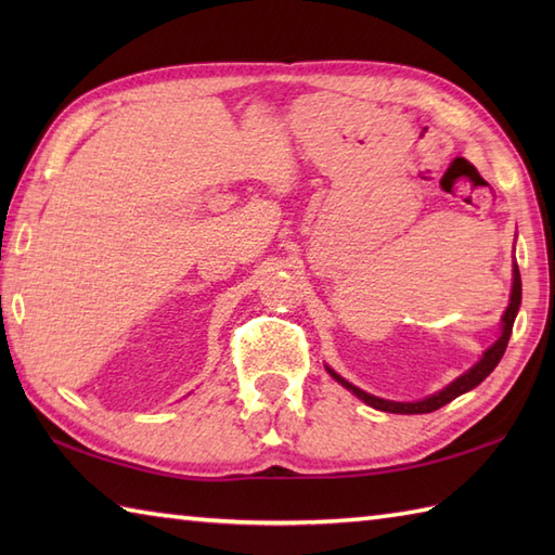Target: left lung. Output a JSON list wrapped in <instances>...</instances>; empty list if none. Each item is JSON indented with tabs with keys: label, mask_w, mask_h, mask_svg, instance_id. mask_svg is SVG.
Wrapping results in <instances>:
<instances>
[{
	"label": "left lung",
	"mask_w": 555,
	"mask_h": 555,
	"mask_svg": "<svg viewBox=\"0 0 555 555\" xmlns=\"http://www.w3.org/2000/svg\"><path fill=\"white\" fill-rule=\"evenodd\" d=\"M520 300H522V281H520V269H517V264H515V269H513V293H511V305H508V310H505V314H503V334H501V338H499L496 344H493V346L485 352V358H481V360L475 364L473 370L465 372L463 376H457V379H455L451 386H446L443 391L434 393V396L424 398V400H417V403H396V400H384V398L370 396V393L360 391L358 386L348 384V382L344 379V376H338L334 370H328V367H326V370H328V374H332L338 384H344V386L348 388V391H352V393H356L360 400H364V403L372 405V408H376V410L396 412V415H424V412H434V410L443 408L446 403H451L453 398L463 396L465 391H469V388L479 386L481 382L487 379V376H489L493 370H496V364L501 362L505 348H508V340H511V332H513L515 314H517V310H520Z\"/></svg>",
	"instance_id": "1"
}]
</instances>
